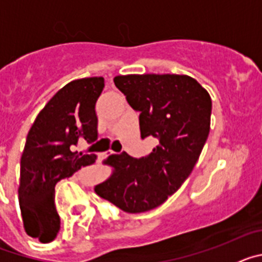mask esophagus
Segmentation results:
<instances>
[{
  "label": "esophagus",
  "mask_w": 262,
  "mask_h": 262,
  "mask_svg": "<svg viewBox=\"0 0 262 262\" xmlns=\"http://www.w3.org/2000/svg\"><path fill=\"white\" fill-rule=\"evenodd\" d=\"M111 155H114V152H113V151L107 152V154H106V156H111Z\"/></svg>",
  "instance_id": "esophagus-1"
}]
</instances>
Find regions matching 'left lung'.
Listing matches in <instances>:
<instances>
[{
    "label": "left lung",
    "mask_w": 262,
    "mask_h": 262,
    "mask_svg": "<svg viewBox=\"0 0 262 262\" xmlns=\"http://www.w3.org/2000/svg\"><path fill=\"white\" fill-rule=\"evenodd\" d=\"M114 84L140 113L142 139L156 145L140 159L126 152L108 157L115 172L94 190L122 211L139 214L163 205L190 176L210 133L211 98L185 75L117 76Z\"/></svg>",
    "instance_id": "obj_1"
}]
</instances>
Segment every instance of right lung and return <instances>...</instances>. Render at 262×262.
<instances>
[{
	"mask_svg": "<svg viewBox=\"0 0 262 262\" xmlns=\"http://www.w3.org/2000/svg\"><path fill=\"white\" fill-rule=\"evenodd\" d=\"M103 86V77L72 81L48 101L29 131L18 194L25 230L41 243L52 242L60 231L57 182L96 163V154H78L72 148L80 140L92 144L98 139L96 102Z\"/></svg>",
	"mask_w": 262,
	"mask_h": 262,
	"instance_id": "add662e5",
	"label": "right lung"
}]
</instances>
